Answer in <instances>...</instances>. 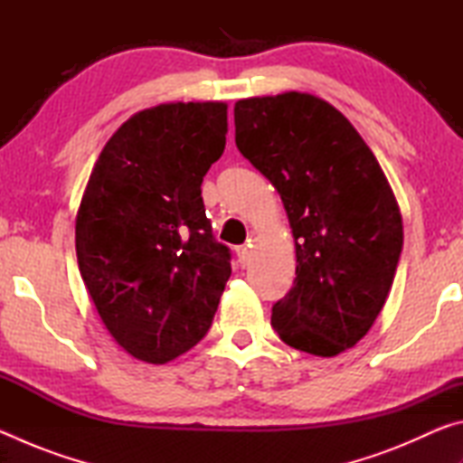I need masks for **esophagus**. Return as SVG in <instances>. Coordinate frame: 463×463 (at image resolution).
Returning a JSON list of instances; mask_svg holds the SVG:
<instances>
[{
	"mask_svg": "<svg viewBox=\"0 0 463 463\" xmlns=\"http://www.w3.org/2000/svg\"><path fill=\"white\" fill-rule=\"evenodd\" d=\"M237 261L241 268H245L249 263V249L247 247H237Z\"/></svg>",
	"mask_w": 463,
	"mask_h": 463,
	"instance_id": "esophagus-1",
	"label": "esophagus"
}]
</instances>
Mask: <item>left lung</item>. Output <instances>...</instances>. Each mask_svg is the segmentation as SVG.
Returning a JSON list of instances; mask_svg holds the SVG:
<instances>
[{"label": "left lung", "mask_w": 463, "mask_h": 463, "mask_svg": "<svg viewBox=\"0 0 463 463\" xmlns=\"http://www.w3.org/2000/svg\"><path fill=\"white\" fill-rule=\"evenodd\" d=\"M234 143L281 195L296 241V279L271 326L312 355L354 347L402 253L401 210L372 148L339 109L298 91L239 99Z\"/></svg>", "instance_id": "1"}]
</instances>
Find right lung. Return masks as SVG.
<instances>
[{"instance_id":"1","label":"right lung","mask_w":463,"mask_h":463,"mask_svg":"<svg viewBox=\"0 0 463 463\" xmlns=\"http://www.w3.org/2000/svg\"><path fill=\"white\" fill-rule=\"evenodd\" d=\"M226 145V104H163L108 140L85 187L75 250L109 335L165 364L206 336L231 278V250L203 208V175Z\"/></svg>"}]
</instances>
